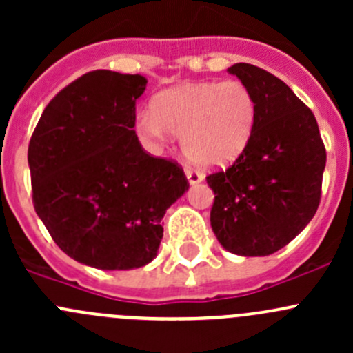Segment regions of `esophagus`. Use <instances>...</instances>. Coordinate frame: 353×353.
<instances>
[{
  "mask_svg": "<svg viewBox=\"0 0 353 353\" xmlns=\"http://www.w3.org/2000/svg\"><path fill=\"white\" fill-rule=\"evenodd\" d=\"M184 172H186V177H188V181H190V184L201 183L203 177H205L201 172H199V170L193 169V167H186V169H184Z\"/></svg>",
  "mask_w": 353,
  "mask_h": 353,
  "instance_id": "34e87169",
  "label": "esophagus"
}]
</instances>
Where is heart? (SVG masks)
<instances>
[{"label":"heart","mask_w":353,"mask_h":353,"mask_svg":"<svg viewBox=\"0 0 353 353\" xmlns=\"http://www.w3.org/2000/svg\"><path fill=\"white\" fill-rule=\"evenodd\" d=\"M256 123V101L236 78L196 81L170 88L157 97L155 110H141L137 131L150 143L170 133L183 137L186 155L205 165H223L243 154Z\"/></svg>","instance_id":"1"}]
</instances>
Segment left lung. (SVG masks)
Here are the masks:
<instances>
[{
	"instance_id": "obj_1",
	"label": "left lung",
	"mask_w": 353,
	"mask_h": 353,
	"mask_svg": "<svg viewBox=\"0 0 353 353\" xmlns=\"http://www.w3.org/2000/svg\"><path fill=\"white\" fill-rule=\"evenodd\" d=\"M227 71L254 95L256 123L236 162L206 176L215 193L210 222L227 251L268 256L314 216L326 148L312 110L280 78L248 63Z\"/></svg>"
}]
</instances>
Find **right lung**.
Segmentation results:
<instances>
[{"label": "right lung", "instance_id": "add662e5", "mask_svg": "<svg viewBox=\"0 0 353 353\" xmlns=\"http://www.w3.org/2000/svg\"><path fill=\"white\" fill-rule=\"evenodd\" d=\"M145 87L141 74L88 71L54 95L28 143L35 213L61 251L94 268L150 263L165 210L190 188L176 160L138 141Z\"/></svg>", "mask_w": 353, "mask_h": 353}]
</instances>
